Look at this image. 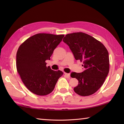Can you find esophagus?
Masks as SVG:
<instances>
[{"label":"esophagus","mask_w":124,"mask_h":124,"mask_svg":"<svg viewBox=\"0 0 124 124\" xmlns=\"http://www.w3.org/2000/svg\"><path fill=\"white\" fill-rule=\"evenodd\" d=\"M64 76L66 77L67 78H69L70 77V75L69 73H64Z\"/></svg>","instance_id":"1"}]
</instances>
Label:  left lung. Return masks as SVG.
<instances>
[{"label": "left lung", "instance_id": "8db88e82", "mask_svg": "<svg viewBox=\"0 0 124 124\" xmlns=\"http://www.w3.org/2000/svg\"><path fill=\"white\" fill-rule=\"evenodd\" d=\"M63 41L69 46L75 59L83 62V72L71 74V77L78 80L73 90L83 96L93 94L102 86L109 71V53L106 47L92 36L81 32L67 34Z\"/></svg>", "mask_w": 124, "mask_h": 124}]
</instances>
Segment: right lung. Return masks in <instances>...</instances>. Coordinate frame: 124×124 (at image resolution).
Here are the masks:
<instances>
[{
    "instance_id": "add662e5",
    "label": "right lung",
    "mask_w": 124,
    "mask_h": 124,
    "mask_svg": "<svg viewBox=\"0 0 124 124\" xmlns=\"http://www.w3.org/2000/svg\"><path fill=\"white\" fill-rule=\"evenodd\" d=\"M64 35L37 33L28 38L18 47L16 53V68L23 84L29 90L37 95H46L54 90L59 78L63 74L46 67L54 50Z\"/></svg>"
}]
</instances>
